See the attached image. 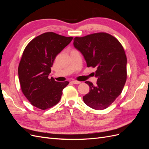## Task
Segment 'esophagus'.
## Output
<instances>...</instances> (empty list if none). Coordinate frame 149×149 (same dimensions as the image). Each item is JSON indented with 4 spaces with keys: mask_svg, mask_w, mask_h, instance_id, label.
<instances>
[{
    "mask_svg": "<svg viewBox=\"0 0 149 149\" xmlns=\"http://www.w3.org/2000/svg\"><path fill=\"white\" fill-rule=\"evenodd\" d=\"M72 83H73L74 84H80V83H81L80 81H76V80L72 81Z\"/></svg>",
    "mask_w": 149,
    "mask_h": 149,
    "instance_id": "obj_1",
    "label": "esophagus"
}]
</instances>
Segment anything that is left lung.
<instances>
[{
    "instance_id": "8db88e82",
    "label": "left lung",
    "mask_w": 149,
    "mask_h": 149,
    "mask_svg": "<svg viewBox=\"0 0 149 149\" xmlns=\"http://www.w3.org/2000/svg\"><path fill=\"white\" fill-rule=\"evenodd\" d=\"M73 40L74 48L82 53L87 66L96 68V85L85 82L89 92L83 96V101L94 109H106L123 91L127 79V58L123 47L113 36L104 32Z\"/></svg>"
}]
</instances>
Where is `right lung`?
<instances>
[{"label":"right lung","instance_id":"right-lung-1","mask_svg":"<svg viewBox=\"0 0 149 149\" xmlns=\"http://www.w3.org/2000/svg\"><path fill=\"white\" fill-rule=\"evenodd\" d=\"M73 37L47 32L33 38L25 47L18 68L22 93L33 106L40 109L50 108L60 101L68 81L49 79L56 55Z\"/></svg>","mask_w":149,"mask_h":149}]
</instances>
